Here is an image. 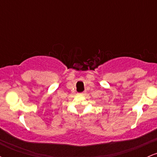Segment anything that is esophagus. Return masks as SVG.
<instances>
[{
	"mask_svg": "<svg viewBox=\"0 0 157 157\" xmlns=\"http://www.w3.org/2000/svg\"><path fill=\"white\" fill-rule=\"evenodd\" d=\"M86 94V91H82V92H81V93H80V94L84 95V94Z\"/></svg>",
	"mask_w": 157,
	"mask_h": 157,
	"instance_id": "esophagus-1",
	"label": "esophagus"
}]
</instances>
